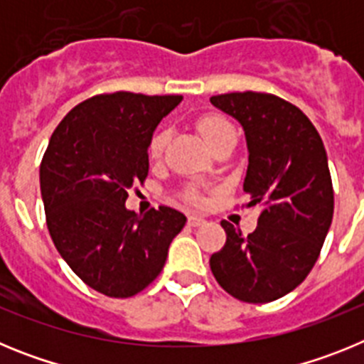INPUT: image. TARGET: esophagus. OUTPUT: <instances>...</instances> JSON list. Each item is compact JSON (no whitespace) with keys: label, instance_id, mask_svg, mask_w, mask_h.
<instances>
[{"label":"esophagus","instance_id":"34e87169","mask_svg":"<svg viewBox=\"0 0 364 364\" xmlns=\"http://www.w3.org/2000/svg\"><path fill=\"white\" fill-rule=\"evenodd\" d=\"M204 218L202 217H197V215H191V217H188V224L191 228H197V226H202L204 224Z\"/></svg>","mask_w":364,"mask_h":364}]
</instances>
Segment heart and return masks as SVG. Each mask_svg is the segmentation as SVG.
Returning <instances> with one entry per match:
<instances>
[{"instance_id":"heart-1","label":"heart","mask_w":364,"mask_h":364,"mask_svg":"<svg viewBox=\"0 0 364 364\" xmlns=\"http://www.w3.org/2000/svg\"><path fill=\"white\" fill-rule=\"evenodd\" d=\"M198 131L200 134L204 136V140L208 142V146L213 149L218 142H220L222 138H226L228 134H233L235 129L231 127L230 122H226L224 118H218V117H204L198 120ZM167 142V133L166 131H159V133L154 134L151 138L149 142V156L153 160L160 159L164 153V147H166ZM184 198L193 205H198L202 204V195L198 189L195 188H189L188 191L184 193Z\"/></svg>"}]
</instances>
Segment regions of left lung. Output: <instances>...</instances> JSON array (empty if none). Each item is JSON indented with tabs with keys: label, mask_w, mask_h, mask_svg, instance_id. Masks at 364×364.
<instances>
[{
	"label": "left lung",
	"mask_w": 364,
	"mask_h": 364,
	"mask_svg": "<svg viewBox=\"0 0 364 364\" xmlns=\"http://www.w3.org/2000/svg\"><path fill=\"white\" fill-rule=\"evenodd\" d=\"M210 102L242 125L250 153L244 193L247 205H262L247 237L220 222L226 244L211 255V272L239 301H277L308 277L332 224L326 149L306 114L279 96L228 92Z\"/></svg>",
	"instance_id": "obj_1"
}]
</instances>
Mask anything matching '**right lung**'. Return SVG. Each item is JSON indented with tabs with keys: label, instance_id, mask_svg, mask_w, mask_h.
<instances>
[{
	"label": "right lung",
	"instance_id": "right-lung-1",
	"mask_svg": "<svg viewBox=\"0 0 364 364\" xmlns=\"http://www.w3.org/2000/svg\"><path fill=\"white\" fill-rule=\"evenodd\" d=\"M182 96L96 95L67 112L40 166L50 239L87 286L107 297L140 294L159 277L184 213L160 205L138 215L127 191L149 171L153 131Z\"/></svg>",
	"mask_w": 364,
	"mask_h": 364
}]
</instances>
